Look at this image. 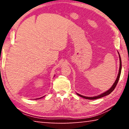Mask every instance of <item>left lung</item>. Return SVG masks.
I'll list each match as a JSON object with an SVG mask.
<instances>
[{
  "mask_svg": "<svg viewBox=\"0 0 129 129\" xmlns=\"http://www.w3.org/2000/svg\"><path fill=\"white\" fill-rule=\"evenodd\" d=\"M119 54V53H118ZM119 61H120V64H119V72H118V75L117 76V78L116 80H115V82L114 83V84L113 85V86L111 87V88L109 89L108 91H106V92L103 93L101 94H100L99 95H97V96H95V97H85V96H83L79 94H77L78 95L80 96V97H81L82 98H84V99H88V100H96V99H100V98L101 97H103L104 96H106L107 95H109V94H110L112 92V91L114 90V89H115V86H117V85L118 84V81L119 79V77H120V75H121V68H122V63H121V57H120V55L119 54Z\"/></svg>",
  "mask_w": 129,
  "mask_h": 129,
  "instance_id": "1",
  "label": "left lung"
}]
</instances>
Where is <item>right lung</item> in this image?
<instances>
[{
    "mask_svg": "<svg viewBox=\"0 0 129 129\" xmlns=\"http://www.w3.org/2000/svg\"><path fill=\"white\" fill-rule=\"evenodd\" d=\"M40 99H41V98H40Z\"/></svg>",
    "mask_w": 129,
    "mask_h": 129,
    "instance_id": "add662e5",
    "label": "right lung"
}]
</instances>
